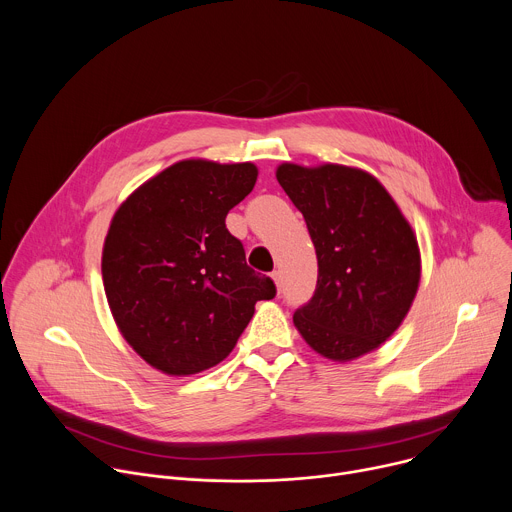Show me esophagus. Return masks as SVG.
<instances>
[{
    "instance_id": "34e87169",
    "label": "esophagus",
    "mask_w": 512,
    "mask_h": 512,
    "mask_svg": "<svg viewBox=\"0 0 512 512\" xmlns=\"http://www.w3.org/2000/svg\"><path fill=\"white\" fill-rule=\"evenodd\" d=\"M271 279H273V283H275L277 291H281V285H283V279H281V271H273V273H271Z\"/></svg>"
}]
</instances>
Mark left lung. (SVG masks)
<instances>
[{"instance_id": "obj_1", "label": "left lung", "mask_w": 512, "mask_h": 512, "mask_svg": "<svg viewBox=\"0 0 512 512\" xmlns=\"http://www.w3.org/2000/svg\"><path fill=\"white\" fill-rule=\"evenodd\" d=\"M275 176L304 214L318 257L314 296L294 314L298 332L334 362L377 350L405 320L421 279L409 221L360 168L283 162Z\"/></svg>"}]
</instances>
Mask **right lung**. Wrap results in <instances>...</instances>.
Wrapping results in <instances>:
<instances>
[{"label": "right lung", "instance_id": "add662e5", "mask_svg": "<svg viewBox=\"0 0 512 512\" xmlns=\"http://www.w3.org/2000/svg\"><path fill=\"white\" fill-rule=\"evenodd\" d=\"M257 166L182 160L133 190L103 245V285L127 344L170 377L202 373L235 348L275 285L245 261L225 218Z\"/></svg>", "mask_w": 512, "mask_h": 512}]
</instances>
